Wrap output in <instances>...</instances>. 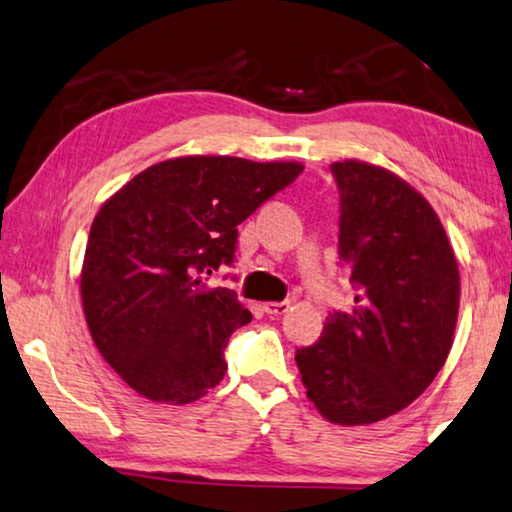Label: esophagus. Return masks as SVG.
I'll use <instances>...</instances> for the list:
<instances>
[{
  "instance_id": "obj_1",
  "label": "esophagus",
  "mask_w": 512,
  "mask_h": 512,
  "mask_svg": "<svg viewBox=\"0 0 512 512\" xmlns=\"http://www.w3.org/2000/svg\"><path fill=\"white\" fill-rule=\"evenodd\" d=\"M289 310V301H271V303H264V312L269 317H280L285 315Z\"/></svg>"
}]
</instances>
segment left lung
<instances>
[{"label": "left lung", "instance_id": "left-lung-1", "mask_svg": "<svg viewBox=\"0 0 512 512\" xmlns=\"http://www.w3.org/2000/svg\"><path fill=\"white\" fill-rule=\"evenodd\" d=\"M331 174L354 308L333 310L296 365L319 414L365 425L409 407L446 363L460 273L444 225L407 181L361 160L333 163Z\"/></svg>", "mask_w": 512, "mask_h": 512}]
</instances>
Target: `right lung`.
I'll list each match as a JSON object with an SVG mask.
<instances>
[{
	"instance_id": "obj_1",
	"label": "right lung",
	"mask_w": 512,
	"mask_h": 512,
	"mask_svg": "<svg viewBox=\"0 0 512 512\" xmlns=\"http://www.w3.org/2000/svg\"><path fill=\"white\" fill-rule=\"evenodd\" d=\"M301 172V163L172 158L96 213L82 305L98 352L133 391L188 404L225 377L227 340L253 315L209 280L234 264L243 220Z\"/></svg>"
}]
</instances>
